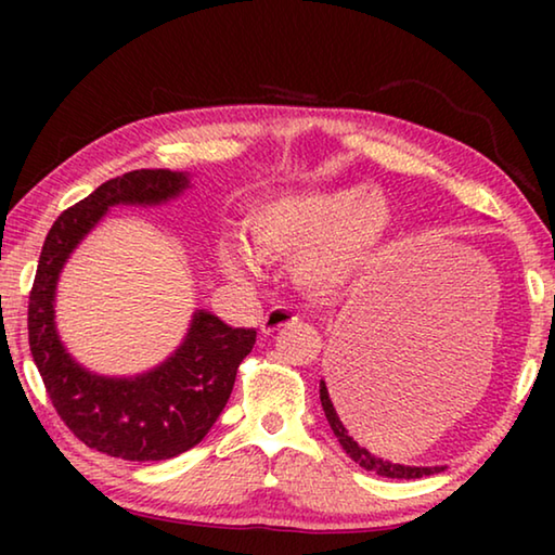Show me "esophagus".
Segmentation results:
<instances>
[{"label":"esophagus","mask_w":555,"mask_h":555,"mask_svg":"<svg viewBox=\"0 0 555 555\" xmlns=\"http://www.w3.org/2000/svg\"><path fill=\"white\" fill-rule=\"evenodd\" d=\"M294 323H298L296 313H291L284 306H274L264 318H261V333H267V335L276 333V331H281V327L294 325Z\"/></svg>","instance_id":"34e87169"}]
</instances>
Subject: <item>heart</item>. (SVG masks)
<instances>
[{
  "label": "heart",
  "mask_w": 555,
  "mask_h": 555,
  "mask_svg": "<svg viewBox=\"0 0 555 555\" xmlns=\"http://www.w3.org/2000/svg\"><path fill=\"white\" fill-rule=\"evenodd\" d=\"M249 234L261 257L294 259L291 274L300 291L325 298L387 259L397 210L387 193L370 185L291 191L251 210ZM222 267L237 284L255 281V264L244 251H224Z\"/></svg>",
  "instance_id": "heart-1"
}]
</instances>
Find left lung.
Returning a JSON list of instances; mask_svg holds the SVG:
<instances>
[{"label":"left lung","mask_w":555,"mask_h":555,"mask_svg":"<svg viewBox=\"0 0 555 555\" xmlns=\"http://www.w3.org/2000/svg\"><path fill=\"white\" fill-rule=\"evenodd\" d=\"M336 403L333 404L332 401ZM321 403H323V411H325V418L327 424H331L335 438L340 440V446L347 455H350L357 465L370 469V473H377L382 477H391V480H416V477H426V475H436L440 473L443 467H416V465H399V463H391V460H384V457H377L372 455L367 448L360 446L354 440V430L350 428V424H347L345 418V411L340 409V403H337L335 393L331 399V391H327L325 382L321 379Z\"/></svg>","instance_id":"obj_1"}]
</instances>
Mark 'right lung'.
<instances>
[{
    "label": "right lung",
    "instance_id": "obj_1",
    "mask_svg": "<svg viewBox=\"0 0 555 555\" xmlns=\"http://www.w3.org/2000/svg\"><path fill=\"white\" fill-rule=\"evenodd\" d=\"M188 173L142 168L95 188L61 212L46 234L29 294V347L53 409L88 448L121 460H168L208 436L228 403L240 362L257 343L255 327H232L195 311L185 340L154 370L102 377L65 350L55 331L61 269L112 205H162L188 188Z\"/></svg>",
    "mask_w": 555,
    "mask_h": 555
}]
</instances>
